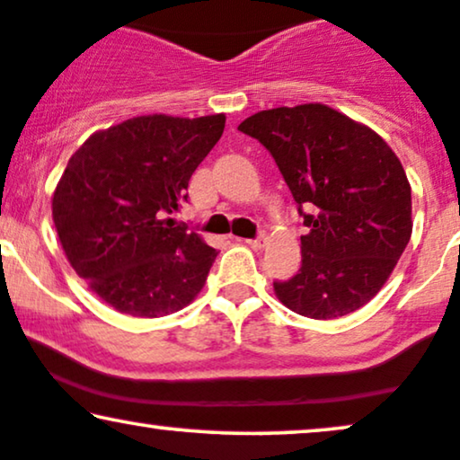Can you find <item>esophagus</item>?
Returning a JSON list of instances; mask_svg holds the SVG:
<instances>
[{
    "label": "esophagus",
    "mask_w": 460,
    "mask_h": 460,
    "mask_svg": "<svg viewBox=\"0 0 460 460\" xmlns=\"http://www.w3.org/2000/svg\"><path fill=\"white\" fill-rule=\"evenodd\" d=\"M245 243H247V245H249V247H256V249H262V247L266 245V234H264V232H260V234L256 236V239H247Z\"/></svg>",
    "instance_id": "34e87169"
}]
</instances>
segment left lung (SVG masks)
<instances>
[{
	"instance_id": "left-lung-1",
	"label": "left lung",
	"mask_w": 460,
	"mask_h": 460,
	"mask_svg": "<svg viewBox=\"0 0 460 460\" xmlns=\"http://www.w3.org/2000/svg\"><path fill=\"white\" fill-rule=\"evenodd\" d=\"M273 155L307 226L298 273L273 281L288 309L334 320L360 309L411 236V187L394 151L324 104L262 111L241 123Z\"/></svg>"
}]
</instances>
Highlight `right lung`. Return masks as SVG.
Returning a JSON list of instances; mask_svg holds the SVG:
<instances>
[{
    "mask_svg": "<svg viewBox=\"0 0 460 460\" xmlns=\"http://www.w3.org/2000/svg\"><path fill=\"white\" fill-rule=\"evenodd\" d=\"M224 126V115L134 117L70 157L53 196L55 228L72 269L111 307L160 317L202 290L217 252L172 215Z\"/></svg>",
    "mask_w": 460,
    "mask_h": 460,
    "instance_id": "add662e5",
    "label": "right lung"
}]
</instances>
